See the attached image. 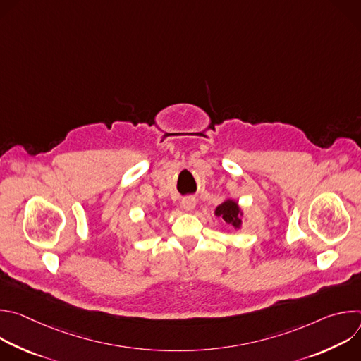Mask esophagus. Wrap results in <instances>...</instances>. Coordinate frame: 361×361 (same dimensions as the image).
Instances as JSON below:
<instances>
[{
	"label": "esophagus",
	"mask_w": 361,
	"mask_h": 361,
	"mask_svg": "<svg viewBox=\"0 0 361 361\" xmlns=\"http://www.w3.org/2000/svg\"><path fill=\"white\" fill-rule=\"evenodd\" d=\"M181 207L185 212H192L195 207V198L194 197H185L181 200Z\"/></svg>",
	"instance_id": "obj_1"
}]
</instances>
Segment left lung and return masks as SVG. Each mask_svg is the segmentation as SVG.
I'll return each instance as SVG.
<instances>
[{
    "label": "left lung",
    "instance_id": "1",
    "mask_svg": "<svg viewBox=\"0 0 361 361\" xmlns=\"http://www.w3.org/2000/svg\"><path fill=\"white\" fill-rule=\"evenodd\" d=\"M214 216L221 219L226 224L231 226L235 230H240L243 226L244 212L238 205V202L233 198H226L214 210Z\"/></svg>",
    "mask_w": 361,
    "mask_h": 361
}]
</instances>
